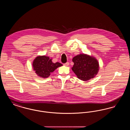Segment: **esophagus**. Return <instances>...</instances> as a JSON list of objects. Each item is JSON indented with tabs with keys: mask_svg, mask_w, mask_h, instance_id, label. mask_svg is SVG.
<instances>
[{
	"mask_svg": "<svg viewBox=\"0 0 130 130\" xmlns=\"http://www.w3.org/2000/svg\"><path fill=\"white\" fill-rule=\"evenodd\" d=\"M69 65V63L68 62H66V63H65L64 64V65H65V66H68Z\"/></svg>",
	"mask_w": 130,
	"mask_h": 130,
	"instance_id": "1",
	"label": "esophagus"
}]
</instances>
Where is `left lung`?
<instances>
[{"instance_id": "8db88e82", "label": "left lung", "mask_w": 130, "mask_h": 130, "mask_svg": "<svg viewBox=\"0 0 130 130\" xmlns=\"http://www.w3.org/2000/svg\"><path fill=\"white\" fill-rule=\"evenodd\" d=\"M74 63L72 68L77 78L83 81L93 78L99 70V64L93 57L85 54H80L73 58Z\"/></svg>"}]
</instances>
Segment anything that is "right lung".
<instances>
[{
	"mask_svg": "<svg viewBox=\"0 0 130 130\" xmlns=\"http://www.w3.org/2000/svg\"><path fill=\"white\" fill-rule=\"evenodd\" d=\"M34 70L40 77H49L51 73L53 72L56 68L62 66L59 62L53 63L51 59L47 56H38L32 63Z\"/></svg>",
	"mask_w": 130,
	"mask_h": 130,
	"instance_id": "right-lung-1",
	"label": "right lung"
}]
</instances>
